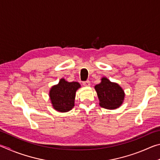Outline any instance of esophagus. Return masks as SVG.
Instances as JSON below:
<instances>
[{
  "mask_svg": "<svg viewBox=\"0 0 160 160\" xmlns=\"http://www.w3.org/2000/svg\"><path fill=\"white\" fill-rule=\"evenodd\" d=\"M82 85L85 87H88L90 85V82L89 80H86V81H84L82 82Z\"/></svg>",
  "mask_w": 160,
  "mask_h": 160,
  "instance_id": "34e87169",
  "label": "esophagus"
}]
</instances>
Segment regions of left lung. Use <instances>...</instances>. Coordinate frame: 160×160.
Here are the masks:
<instances>
[{
  "label": "left lung",
  "mask_w": 160,
  "mask_h": 160,
  "mask_svg": "<svg viewBox=\"0 0 160 160\" xmlns=\"http://www.w3.org/2000/svg\"><path fill=\"white\" fill-rule=\"evenodd\" d=\"M99 99V106L107 109L118 108L124 99V92L118 84L112 82L106 78L94 87Z\"/></svg>",
  "instance_id": "1"
}]
</instances>
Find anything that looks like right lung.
I'll list each match as a JSON object with an SVG mask.
<instances>
[{"label":"right lung","instance_id":"1","mask_svg":"<svg viewBox=\"0 0 160 160\" xmlns=\"http://www.w3.org/2000/svg\"><path fill=\"white\" fill-rule=\"evenodd\" d=\"M80 88L77 82H68L65 79H61L58 85L52 87L49 97L53 107L60 112H66L74 107L75 92Z\"/></svg>","mask_w":160,"mask_h":160}]
</instances>
